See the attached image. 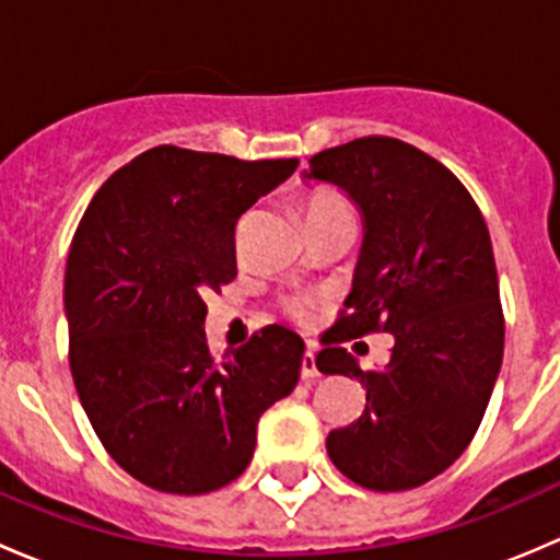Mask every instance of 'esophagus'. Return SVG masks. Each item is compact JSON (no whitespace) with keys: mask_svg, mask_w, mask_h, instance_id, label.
I'll use <instances>...</instances> for the list:
<instances>
[{"mask_svg":"<svg viewBox=\"0 0 560 560\" xmlns=\"http://www.w3.org/2000/svg\"><path fill=\"white\" fill-rule=\"evenodd\" d=\"M301 376H303V380H316V376H319V369H316V354H314V349H306V352H303Z\"/></svg>","mask_w":560,"mask_h":560,"instance_id":"1","label":"esophagus"}]
</instances>
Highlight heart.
<instances>
[{
    "instance_id": "1",
    "label": "heart",
    "mask_w": 560,
    "mask_h": 560,
    "mask_svg": "<svg viewBox=\"0 0 560 560\" xmlns=\"http://www.w3.org/2000/svg\"><path fill=\"white\" fill-rule=\"evenodd\" d=\"M303 211H306V222H316V219L338 217V213H352V208H349L347 197L338 195L336 189H314L303 200ZM290 314L295 319H308L312 306L306 301H290Z\"/></svg>"
}]
</instances>
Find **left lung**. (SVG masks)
Returning <instances> with one entry per match:
<instances>
[{
  "mask_svg": "<svg viewBox=\"0 0 560 560\" xmlns=\"http://www.w3.org/2000/svg\"><path fill=\"white\" fill-rule=\"evenodd\" d=\"M306 178L336 184L363 213V248L341 319L316 354L322 374L365 387L358 422L330 431L327 455L352 482L411 490L471 444L504 358L488 224L442 162L395 138H358L308 160ZM393 331L385 370L363 372L340 347Z\"/></svg>",
  "mask_w": 560,
  "mask_h": 560,
  "instance_id": "left-lung-1",
  "label": "left lung"
}]
</instances>
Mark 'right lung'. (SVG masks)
<instances>
[{"label": "right lung", "instance_id": "obj_1", "mask_svg": "<svg viewBox=\"0 0 560 560\" xmlns=\"http://www.w3.org/2000/svg\"><path fill=\"white\" fill-rule=\"evenodd\" d=\"M298 160L244 162L156 145L100 186L65 270L70 371L107 455L162 493L246 471L257 422L301 376L303 338L254 332L217 363L206 292L235 279V224Z\"/></svg>", "mask_w": 560, "mask_h": 560}]
</instances>
